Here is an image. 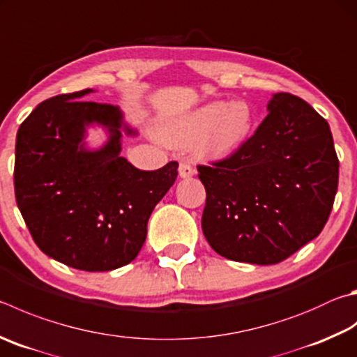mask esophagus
Here are the masks:
<instances>
[{
  "label": "esophagus",
  "mask_w": 357,
  "mask_h": 357,
  "mask_svg": "<svg viewBox=\"0 0 357 357\" xmlns=\"http://www.w3.org/2000/svg\"><path fill=\"white\" fill-rule=\"evenodd\" d=\"M193 174H195V168H193L190 164H187V162H181L179 164V178H192Z\"/></svg>",
  "instance_id": "esophagus-1"
}]
</instances>
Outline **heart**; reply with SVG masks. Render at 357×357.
I'll return each mask as SVG.
<instances>
[{
    "instance_id": "obj_1",
    "label": "heart",
    "mask_w": 357,
    "mask_h": 357,
    "mask_svg": "<svg viewBox=\"0 0 357 357\" xmlns=\"http://www.w3.org/2000/svg\"><path fill=\"white\" fill-rule=\"evenodd\" d=\"M252 120V109L245 100L211 101L162 123L159 137L168 146L193 145L201 156L225 158L241 150L250 137Z\"/></svg>"
}]
</instances>
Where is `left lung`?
<instances>
[{
  "instance_id": "left-lung-1",
  "label": "left lung",
  "mask_w": 357,
  "mask_h": 357,
  "mask_svg": "<svg viewBox=\"0 0 357 357\" xmlns=\"http://www.w3.org/2000/svg\"><path fill=\"white\" fill-rule=\"evenodd\" d=\"M267 111L229 159L198 167L206 189L204 237L236 262L278 264L315 238L339 183L328 121L290 93L271 95Z\"/></svg>"
}]
</instances>
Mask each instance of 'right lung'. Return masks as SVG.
Here are the masks:
<instances>
[{
	"instance_id": "add662e5",
	"label": "right lung",
	"mask_w": 357,
	"mask_h": 357,
	"mask_svg": "<svg viewBox=\"0 0 357 357\" xmlns=\"http://www.w3.org/2000/svg\"><path fill=\"white\" fill-rule=\"evenodd\" d=\"M86 89L57 95L29 114L17 132L14 184L18 209L45 255L84 271L132 262L154 207L178 176V162L154 172L121 158L123 135L137 129L120 107L84 101ZM101 127L107 140H85Z\"/></svg>"
}]
</instances>
